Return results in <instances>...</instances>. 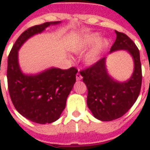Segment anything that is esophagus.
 I'll use <instances>...</instances> for the list:
<instances>
[{
  "label": "esophagus",
  "mask_w": 150,
  "mask_h": 150,
  "mask_svg": "<svg viewBox=\"0 0 150 150\" xmlns=\"http://www.w3.org/2000/svg\"><path fill=\"white\" fill-rule=\"evenodd\" d=\"M82 75H80L79 72H78L77 74H76V80H77V81H80V80L82 79Z\"/></svg>",
  "instance_id": "1"
}]
</instances>
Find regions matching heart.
<instances>
[{"label": "heart", "mask_w": 150, "mask_h": 150, "mask_svg": "<svg viewBox=\"0 0 150 150\" xmlns=\"http://www.w3.org/2000/svg\"><path fill=\"white\" fill-rule=\"evenodd\" d=\"M101 38L97 33L86 34L78 39L73 47V51L75 53H82L89 48L92 47L83 57V62L86 65L92 66L100 61L102 53L109 44L107 39Z\"/></svg>", "instance_id": "b5f03b06"}]
</instances>
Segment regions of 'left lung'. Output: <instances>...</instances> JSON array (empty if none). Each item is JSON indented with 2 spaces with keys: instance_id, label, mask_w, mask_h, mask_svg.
<instances>
[{
  "instance_id": "obj_1",
  "label": "left lung",
  "mask_w": 150,
  "mask_h": 150,
  "mask_svg": "<svg viewBox=\"0 0 150 150\" xmlns=\"http://www.w3.org/2000/svg\"><path fill=\"white\" fill-rule=\"evenodd\" d=\"M116 40L110 54L127 50L133 59L134 70L127 81L119 82L108 73L107 57L80 74L88 89L87 106L96 119L110 121L121 117L132 107L139 95L142 85V66L139 50L134 42L125 33L115 31Z\"/></svg>"
}]
</instances>
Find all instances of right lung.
Returning a JSON list of instances; mask_svg holds the SVG:
<instances>
[{"label":"right lung","instance_id":"right-lung-1","mask_svg":"<svg viewBox=\"0 0 150 150\" xmlns=\"http://www.w3.org/2000/svg\"><path fill=\"white\" fill-rule=\"evenodd\" d=\"M60 23L45 22L23 32L8 56L7 78L11 101L21 115L35 123L50 124L60 117L78 71L75 68L62 70L53 67L37 74H25L20 68L18 50L32 36Z\"/></svg>","mask_w":150,"mask_h":150}]
</instances>
